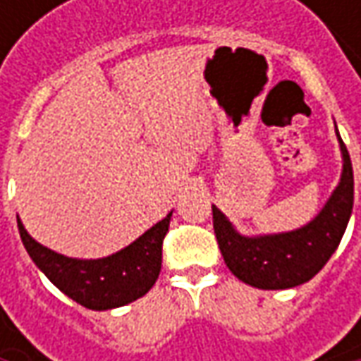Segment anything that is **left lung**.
<instances>
[{"mask_svg": "<svg viewBox=\"0 0 361 361\" xmlns=\"http://www.w3.org/2000/svg\"><path fill=\"white\" fill-rule=\"evenodd\" d=\"M341 176L322 211L303 227L271 235H243L213 204V227L231 273L257 289H291L307 283L336 253L354 209V171L341 140Z\"/></svg>", "mask_w": 361, "mask_h": 361, "instance_id": "8db88e82", "label": "left lung"}]
</instances>
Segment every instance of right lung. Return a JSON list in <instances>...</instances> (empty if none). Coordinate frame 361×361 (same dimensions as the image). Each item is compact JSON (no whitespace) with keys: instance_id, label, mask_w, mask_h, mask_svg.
<instances>
[{"instance_id":"obj_1","label":"right lung","mask_w":361,"mask_h":361,"mask_svg":"<svg viewBox=\"0 0 361 361\" xmlns=\"http://www.w3.org/2000/svg\"><path fill=\"white\" fill-rule=\"evenodd\" d=\"M171 216L173 211L128 247L100 259H76L51 251L25 231L20 216L18 229L27 255L51 283L80 305L106 312L136 301L157 283L162 265V239Z\"/></svg>"}]
</instances>
